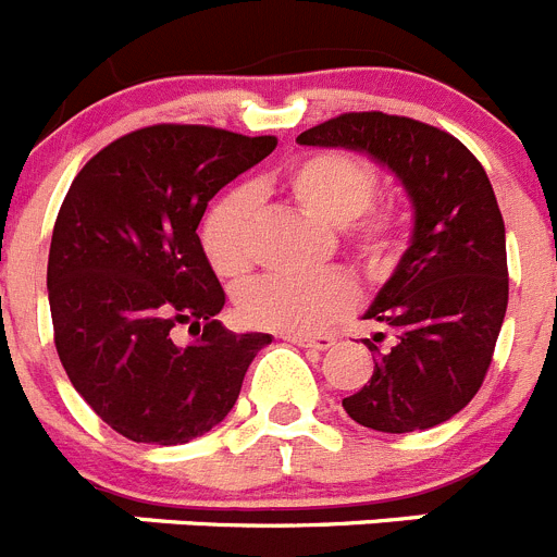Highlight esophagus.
<instances>
[{
  "label": "esophagus",
  "mask_w": 557,
  "mask_h": 557,
  "mask_svg": "<svg viewBox=\"0 0 557 557\" xmlns=\"http://www.w3.org/2000/svg\"><path fill=\"white\" fill-rule=\"evenodd\" d=\"M287 339L301 348H314V351H323V348H329L334 343L326 334H287Z\"/></svg>",
  "instance_id": "esophagus-1"
}]
</instances>
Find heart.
I'll return each mask as SVG.
<instances>
[{"instance_id":"b5f03b06","label":"heart","mask_w":557,"mask_h":557,"mask_svg":"<svg viewBox=\"0 0 557 557\" xmlns=\"http://www.w3.org/2000/svg\"><path fill=\"white\" fill-rule=\"evenodd\" d=\"M282 186L309 218L343 228L354 262L371 282H387L410 248V214L393 200H376L379 172L354 150H314L284 170ZM203 250L223 278H239L256 262V209L248 189H234L211 206ZM357 289L346 275L312 278L264 275L236 298L253 329L309 334L351 312Z\"/></svg>"}]
</instances>
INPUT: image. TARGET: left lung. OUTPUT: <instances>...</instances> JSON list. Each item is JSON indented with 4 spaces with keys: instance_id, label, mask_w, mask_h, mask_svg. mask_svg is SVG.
Masks as SVG:
<instances>
[{
    "instance_id": "1",
    "label": "left lung",
    "mask_w": 557,
    "mask_h": 557,
    "mask_svg": "<svg viewBox=\"0 0 557 557\" xmlns=\"http://www.w3.org/2000/svg\"><path fill=\"white\" fill-rule=\"evenodd\" d=\"M298 145L366 152L401 181L416 214L405 259L366 312L393 343L379 351L366 339L373 376L343 407L393 435L444 424L482 387L508 309L505 223L488 175L451 133L382 111L339 113Z\"/></svg>"
}]
</instances>
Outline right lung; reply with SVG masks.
<instances>
[{"instance_id": "add662e5", "label": "right lung", "mask_w": 557, "mask_h": 557, "mask_svg": "<svg viewBox=\"0 0 557 557\" xmlns=\"http://www.w3.org/2000/svg\"><path fill=\"white\" fill-rule=\"evenodd\" d=\"M275 145L150 125L102 147L69 186L47 264L55 348L86 405L127 441L178 446L214 430L273 339L214 321L225 293L198 225L209 200ZM178 325L205 334L178 347Z\"/></svg>"}]
</instances>
